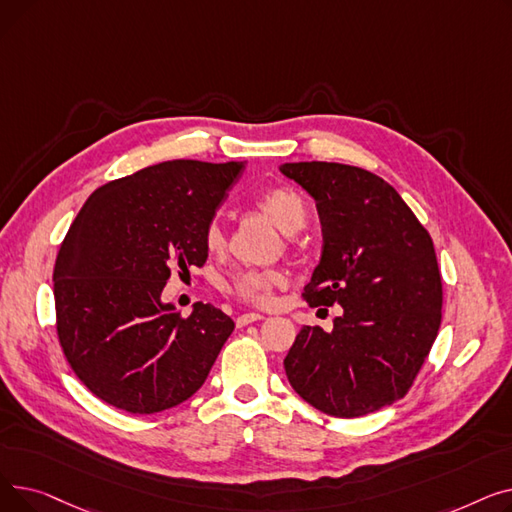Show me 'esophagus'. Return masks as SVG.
I'll return each instance as SVG.
<instances>
[{
	"label": "esophagus",
	"mask_w": 512,
	"mask_h": 512,
	"mask_svg": "<svg viewBox=\"0 0 512 512\" xmlns=\"http://www.w3.org/2000/svg\"><path fill=\"white\" fill-rule=\"evenodd\" d=\"M259 319H263L261 313H242V315L236 317V326L238 328L249 326V324H253V321H259Z\"/></svg>",
	"instance_id": "1"
}]
</instances>
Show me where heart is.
I'll use <instances>...</instances> for the list:
<instances>
[{
	"label": "heart",
	"mask_w": 512,
	"mask_h": 512,
	"mask_svg": "<svg viewBox=\"0 0 512 512\" xmlns=\"http://www.w3.org/2000/svg\"><path fill=\"white\" fill-rule=\"evenodd\" d=\"M257 209L270 220L280 232L294 234L299 232L307 220V209L303 199L286 186H274L265 191L257 199ZM224 230L220 222H211L205 230V247L215 253L224 249ZM284 282L280 272H245L238 274L232 282V292L242 301H249L255 305H263L272 299V292L276 286Z\"/></svg>",
	"instance_id": "obj_1"
}]
</instances>
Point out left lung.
I'll return each mask as SVG.
<instances>
[{"instance_id":"left-lung-1","label":"left lung","mask_w":512,"mask_h":512,"mask_svg":"<svg viewBox=\"0 0 512 512\" xmlns=\"http://www.w3.org/2000/svg\"><path fill=\"white\" fill-rule=\"evenodd\" d=\"M280 172L315 201L324 234L305 299L342 307L332 332L297 334L284 359L288 382L334 417L390 407L409 392L440 330L434 242L394 188L363 168L299 161Z\"/></svg>"}]
</instances>
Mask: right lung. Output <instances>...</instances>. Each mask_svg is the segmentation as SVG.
Listing matches in <instances>:
<instances>
[{"mask_svg":"<svg viewBox=\"0 0 512 512\" xmlns=\"http://www.w3.org/2000/svg\"><path fill=\"white\" fill-rule=\"evenodd\" d=\"M247 161L172 159L99 186L72 222L53 270L64 355L97 398L151 415L207 380L234 321L161 299L172 270L207 261L205 230Z\"/></svg>","mask_w":512,"mask_h":512,"instance_id":"obj_1","label":"right lung"}]
</instances>
